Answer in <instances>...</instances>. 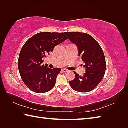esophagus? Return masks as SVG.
Segmentation results:
<instances>
[{
	"label": "esophagus",
	"instance_id": "obj_1",
	"mask_svg": "<svg viewBox=\"0 0 128 128\" xmlns=\"http://www.w3.org/2000/svg\"><path fill=\"white\" fill-rule=\"evenodd\" d=\"M62 72H69V70H67V69H62Z\"/></svg>",
	"mask_w": 128,
	"mask_h": 128
}]
</instances>
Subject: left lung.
I'll list each match as a JSON object with an SVG mask.
<instances>
[{
    "instance_id": "8db88e82",
    "label": "left lung",
    "mask_w": 128,
    "mask_h": 128,
    "mask_svg": "<svg viewBox=\"0 0 128 128\" xmlns=\"http://www.w3.org/2000/svg\"><path fill=\"white\" fill-rule=\"evenodd\" d=\"M64 34L76 46L78 56H81L86 70L83 76L74 72L75 78L69 81L70 85L76 91H90L98 85L104 76L106 64L103 52L96 40L88 34L76 32Z\"/></svg>"
}]
</instances>
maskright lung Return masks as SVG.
Returning <instances> with one entry per match:
<instances>
[{
  "label": "right lung",
  "instance_id": "right-lung-1",
  "mask_svg": "<svg viewBox=\"0 0 128 128\" xmlns=\"http://www.w3.org/2000/svg\"><path fill=\"white\" fill-rule=\"evenodd\" d=\"M66 39L62 32H40L24 44L19 54L18 68L23 82L29 89L37 93H44L54 86L61 69L48 68L47 64H42V58Z\"/></svg>",
  "mask_w": 128,
  "mask_h": 128
}]
</instances>
